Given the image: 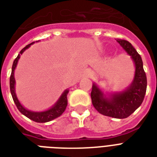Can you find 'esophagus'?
<instances>
[{
  "instance_id": "34e87169",
  "label": "esophagus",
  "mask_w": 157,
  "mask_h": 157,
  "mask_svg": "<svg viewBox=\"0 0 157 157\" xmlns=\"http://www.w3.org/2000/svg\"><path fill=\"white\" fill-rule=\"evenodd\" d=\"M86 75H87V77L91 78L93 76V73H92V71H87V72H86Z\"/></svg>"
}]
</instances>
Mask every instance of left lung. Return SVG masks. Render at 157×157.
<instances>
[{
	"mask_svg": "<svg viewBox=\"0 0 157 157\" xmlns=\"http://www.w3.org/2000/svg\"><path fill=\"white\" fill-rule=\"evenodd\" d=\"M116 41L133 60L135 68L133 81L124 90L114 92H104L93 82L91 98L92 105L100 114L116 119H124L132 115L143 103L147 82L140 55L128 41Z\"/></svg>",
	"mask_w": 157,
	"mask_h": 157,
	"instance_id": "left-lung-1",
	"label": "left lung"
}]
</instances>
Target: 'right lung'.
I'll return each instance as SVG.
<instances>
[{"label": "right lung", "instance_id": "right-lung-1", "mask_svg": "<svg viewBox=\"0 0 157 157\" xmlns=\"http://www.w3.org/2000/svg\"><path fill=\"white\" fill-rule=\"evenodd\" d=\"M39 42V41H37ZM35 42H32L30 44L27 45L26 47L23 48L20 51L19 54L18 55V56L16 57V59H14L13 62V65H12V71L11 75H10V92H11L12 98L14 100L15 105H16L18 110L21 112L24 115H25L26 117H28L30 120H33L35 122L37 123H46L49 122L51 120H54L56 118L59 117L63 114V112L65 111L66 109L68 104L67 100V95L69 93V89H66L64 91V92L62 93L61 96L59 97V99L57 100V101L55 103L54 105H52V107H50L49 109H47L43 111H32V110H28L27 108H25L24 105H22L20 101H19L18 98H17L16 93H15V78H14V70L16 69V66L18 65V61H19L20 56L24 52V51H26L28 48L30 47L31 45H33Z\"/></svg>", "mask_w": 157, "mask_h": 157}]
</instances>
